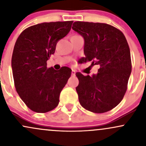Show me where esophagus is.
<instances>
[{"instance_id": "esophagus-1", "label": "esophagus", "mask_w": 146, "mask_h": 146, "mask_svg": "<svg viewBox=\"0 0 146 146\" xmlns=\"http://www.w3.org/2000/svg\"><path fill=\"white\" fill-rule=\"evenodd\" d=\"M71 75H75V71L74 69H72Z\"/></svg>"}]
</instances>
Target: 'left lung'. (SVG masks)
I'll use <instances>...</instances> for the list:
<instances>
[{
  "instance_id": "1",
  "label": "left lung",
  "mask_w": 146,
  "mask_h": 146,
  "mask_svg": "<svg viewBox=\"0 0 146 146\" xmlns=\"http://www.w3.org/2000/svg\"><path fill=\"white\" fill-rule=\"evenodd\" d=\"M72 29L84 38L82 62L98 65V73L83 75L76 87L79 102L85 109L103 113L116 107L123 98L132 71L130 51L123 33L112 25L77 21Z\"/></svg>"
}]
</instances>
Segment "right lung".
I'll return each instance as SVG.
<instances>
[{"mask_svg": "<svg viewBox=\"0 0 146 146\" xmlns=\"http://www.w3.org/2000/svg\"><path fill=\"white\" fill-rule=\"evenodd\" d=\"M73 21L51 22L25 29L15 43L11 67L16 90L32 111L44 113L59 104L60 94L71 74L62 66L56 71L46 66L57 42L68 34Z\"/></svg>", "mask_w": 146, "mask_h": 146, "instance_id": "obj_1", "label": "right lung"}]
</instances>
